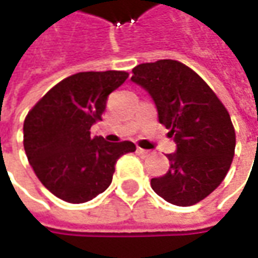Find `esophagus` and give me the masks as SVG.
Returning a JSON list of instances; mask_svg holds the SVG:
<instances>
[{
    "mask_svg": "<svg viewBox=\"0 0 258 258\" xmlns=\"http://www.w3.org/2000/svg\"><path fill=\"white\" fill-rule=\"evenodd\" d=\"M137 151L140 153V154H141V156H143V157H147V156L150 154V151H149V150H144V149H140V147L137 149Z\"/></svg>",
    "mask_w": 258,
    "mask_h": 258,
    "instance_id": "esophagus-1",
    "label": "esophagus"
}]
</instances>
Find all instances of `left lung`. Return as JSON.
<instances>
[{
	"instance_id": "left-lung-1",
	"label": "left lung",
	"mask_w": 258,
	"mask_h": 258,
	"mask_svg": "<svg viewBox=\"0 0 258 258\" xmlns=\"http://www.w3.org/2000/svg\"><path fill=\"white\" fill-rule=\"evenodd\" d=\"M131 81L153 98L159 121L177 146L170 167L151 187L169 204L190 207L212 194L230 170L235 130L227 108L207 82L183 63L163 59L141 63Z\"/></svg>"
}]
</instances>
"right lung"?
<instances>
[{"instance_id":"add662e5","label":"right lung","mask_w":258,"mask_h":258,"mask_svg":"<svg viewBox=\"0 0 258 258\" xmlns=\"http://www.w3.org/2000/svg\"><path fill=\"white\" fill-rule=\"evenodd\" d=\"M122 71L79 72L60 81L28 111L24 150L39 180L69 204H84L112 182L115 163L136 151L131 141L91 137L108 95L125 82Z\"/></svg>"}]
</instances>
